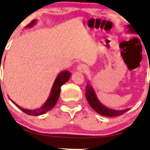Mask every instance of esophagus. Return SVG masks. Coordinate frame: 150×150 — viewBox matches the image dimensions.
I'll list each match as a JSON object with an SVG mask.
<instances>
[{"label": "esophagus", "instance_id": "34e87169", "mask_svg": "<svg viewBox=\"0 0 150 150\" xmlns=\"http://www.w3.org/2000/svg\"><path fill=\"white\" fill-rule=\"evenodd\" d=\"M77 69L79 71H81V72H85L87 70V67L84 64H80L77 67Z\"/></svg>", "mask_w": 150, "mask_h": 150}]
</instances>
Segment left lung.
I'll use <instances>...</instances> for the list:
<instances>
[{
    "mask_svg": "<svg viewBox=\"0 0 150 150\" xmlns=\"http://www.w3.org/2000/svg\"><path fill=\"white\" fill-rule=\"evenodd\" d=\"M127 33H134L136 34V32L134 28H132V25H126ZM85 96L87 98L89 105L91 106V108L93 110H95L98 114L102 115L106 117H115L122 115L125 113L126 111H128L129 108H126L124 110H114L112 108H109L102 104L98 99L97 96H96V91L94 90L93 87L90 84V81H88V83L86 85V92Z\"/></svg>",
    "mask_w": 150,
    "mask_h": 150,
    "instance_id": "1",
    "label": "left lung"
}]
</instances>
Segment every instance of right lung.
I'll return each mask as SVG.
<instances>
[{"mask_svg": "<svg viewBox=\"0 0 150 150\" xmlns=\"http://www.w3.org/2000/svg\"><path fill=\"white\" fill-rule=\"evenodd\" d=\"M37 20H34L30 22L29 24H28L26 26V28H31L35 24L37 23ZM71 76V72L68 70H63L61 72L59 73V74L57 75V76L54 80V83H53L52 89H51L50 95H49L48 99L45 103L40 108H35L33 110H30L27 109V108H24L18 105L17 104H16L13 101H11L17 106L18 108H19L20 109H21L24 112H25L26 114L29 115H34V116H38L40 115H43L46 113L49 110H50L52 108H54L55 104H57V101H58L59 96H60V91H61V87L63 84L67 83L69 81V78Z\"/></svg>", "mask_w": 150, "mask_h": 150, "instance_id": "1", "label": "right lung"}]
</instances>
